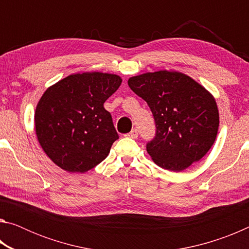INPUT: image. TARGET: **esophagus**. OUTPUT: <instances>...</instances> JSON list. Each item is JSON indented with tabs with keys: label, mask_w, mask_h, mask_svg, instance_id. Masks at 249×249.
Listing matches in <instances>:
<instances>
[{
	"label": "esophagus",
	"mask_w": 249,
	"mask_h": 249,
	"mask_svg": "<svg viewBox=\"0 0 249 249\" xmlns=\"http://www.w3.org/2000/svg\"><path fill=\"white\" fill-rule=\"evenodd\" d=\"M125 136H126V137H129V138H137V136H138V130H137L136 128H134V129L130 130V132H129L128 134H126Z\"/></svg>",
	"instance_id": "34e87169"
}]
</instances>
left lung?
Segmentation results:
<instances>
[{
    "mask_svg": "<svg viewBox=\"0 0 249 249\" xmlns=\"http://www.w3.org/2000/svg\"><path fill=\"white\" fill-rule=\"evenodd\" d=\"M128 86L153 113L156 134L146 148L159 167L178 172L208 153L220 121L215 100L203 87L166 70L136 75Z\"/></svg>",
    "mask_w": 249,
    "mask_h": 249,
    "instance_id": "1",
    "label": "left lung"
}]
</instances>
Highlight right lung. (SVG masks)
Returning a JSON list of instances; mask_svg holds the SVG:
<instances>
[{
    "label": "right lung",
    "instance_id": "obj_1",
    "mask_svg": "<svg viewBox=\"0 0 249 249\" xmlns=\"http://www.w3.org/2000/svg\"><path fill=\"white\" fill-rule=\"evenodd\" d=\"M121 83L116 74L77 73L46 90L36 107V135L58 167L87 172L107 157L119 134L103 104Z\"/></svg>",
    "mask_w": 249,
    "mask_h": 249
}]
</instances>
